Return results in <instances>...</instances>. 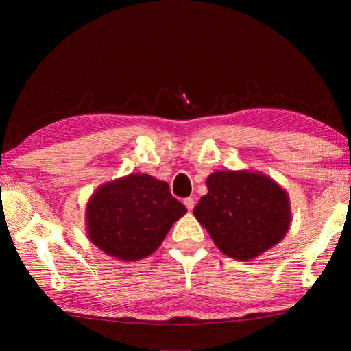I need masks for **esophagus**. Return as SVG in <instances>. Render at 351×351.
I'll use <instances>...</instances> for the list:
<instances>
[{
    "mask_svg": "<svg viewBox=\"0 0 351 351\" xmlns=\"http://www.w3.org/2000/svg\"><path fill=\"white\" fill-rule=\"evenodd\" d=\"M184 205L187 206V210H189V211H191L193 208H195L196 202H195V199H193V197H187V199H184Z\"/></svg>",
    "mask_w": 351,
    "mask_h": 351,
    "instance_id": "obj_1",
    "label": "esophagus"
}]
</instances>
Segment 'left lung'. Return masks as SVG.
Returning <instances> with one entry per match:
<instances>
[{"instance_id":"8db88e82","label":"left lung","mask_w":351,"mask_h":351,"mask_svg":"<svg viewBox=\"0 0 351 351\" xmlns=\"http://www.w3.org/2000/svg\"><path fill=\"white\" fill-rule=\"evenodd\" d=\"M208 193L193 210L197 221L225 255L250 261L288 232L287 191L259 171L219 170L206 180Z\"/></svg>"}]
</instances>
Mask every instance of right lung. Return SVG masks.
Here are the masks:
<instances>
[{
  "label": "right lung",
  "mask_w": 351,
  "mask_h": 351,
  "mask_svg": "<svg viewBox=\"0 0 351 351\" xmlns=\"http://www.w3.org/2000/svg\"><path fill=\"white\" fill-rule=\"evenodd\" d=\"M185 213L187 208L170 195L167 182L131 173L93 193L86 208L87 235L110 256L143 259L160 247Z\"/></svg>",
  "instance_id": "1"
}]
</instances>
